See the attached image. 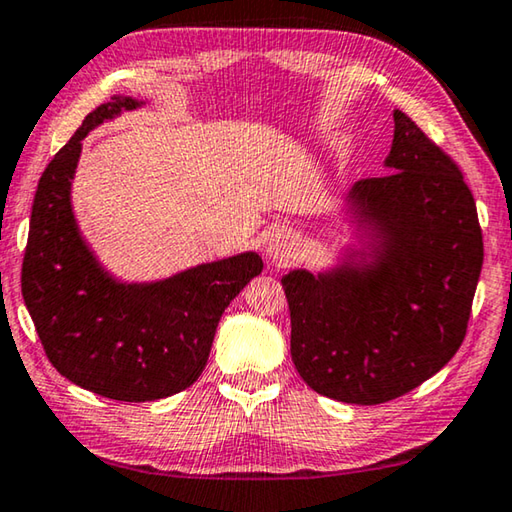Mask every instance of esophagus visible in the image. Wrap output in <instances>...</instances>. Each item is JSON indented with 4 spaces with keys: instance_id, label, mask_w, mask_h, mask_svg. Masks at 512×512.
Returning a JSON list of instances; mask_svg holds the SVG:
<instances>
[{
    "instance_id": "esophagus-1",
    "label": "esophagus",
    "mask_w": 512,
    "mask_h": 512,
    "mask_svg": "<svg viewBox=\"0 0 512 512\" xmlns=\"http://www.w3.org/2000/svg\"><path fill=\"white\" fill-rule=\"evenodd\" d=\"M266 255H269L273 262H285L291 255H294V241L285 234H273V237L266 241Z\"/></svg>"
}]
</instances>
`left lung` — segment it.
I'll return each mask as SVG.
<instances>
[{"instance_id": "obj_1", "label": "left lung", "mask_w": 512, "mask_h": 512, "mask_svg": "<svg viewBox=\"0 0 512 512\" xmlns=\"http://www.w3.org/2000/svg\"><path fill=\"white\" fill-rule=\"evenodd\" d=\"M387 175L346 193L360 248L282 275L291 360L328 399L376 405L435 376L462 344L483 266L476 202L449 154L396 109Z\"/></svg>"}]
</instances>
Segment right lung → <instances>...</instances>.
Masks as SVG:
<instances>
[{
	"instance_id": "1",
	"label": "right lung",
	"mask_w": 512,
	"mask_h": 512,
	"mask_svg": "<svg viewBox=\"0 0 512 512\" xmlns=\"http://www.w3.org/2000/svg\"><path fill=\"white\" fill-rule=\"evenodd\" d=\"M143 102L116 95L54 154L31 207L22 298L54 369L113 401H157L196 383L225 307L262 273L241 253L154 282H120L97 262L72 212L81 141Z\"/></svg>"
}]
</instances>
